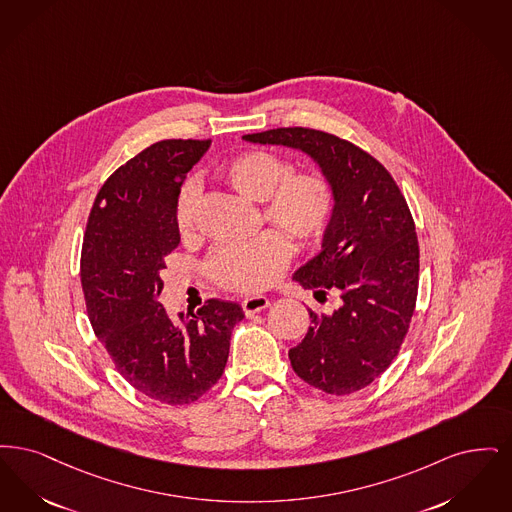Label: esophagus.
<instances>
[{"instance_id":"obj_1","label":"esophagus","mask_w":512,"mask_h":512,"mask_svg":"<svg viewBox=\"0 0 512 512\" xmlns=\"http://www.w3.org/2000/svg\"><path fill=\"white\" fill-rule=\"evenodd\" d=\"M269 308V298L266 296H250L243 300V310L246 315H254V313L262 312Z\"/></svg>"}]
</instances>
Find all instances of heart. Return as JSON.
Here are the masks:
<instances>
[{
  "label": "heart",
  "mask_w": 512,
  "mask_h": 512,
  "mask_svg": "<svg viewBox=\"0 0 512 512\" xmlns=\"http://www.w3.org/2000/svg\"><path fill=\"white\" fill-rule=\"evenodd\" d=\"M218 178L243 199L262 202V218L296 243L317 241L333 218L334 187L329 178L321 172H294L283 156L246 151L223 162ZM197 206V185L187 181L174 204V222L181 235L195 231ZM281 233L267 231L248 243L216 246L208 258L212 279L237 292L271 287L289 264V245Z\"/></svg>",
  "instance_id": "obj_1"
}]
</instances>
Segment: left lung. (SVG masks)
Returning a JSON list of instances; mask_svg holds the SVG:
<instances>
[{
  "instance_id": "8db88e82",
  "label": "left lung",
  "mask_w": 512,
  "mask_h": 512,
  "mask_svg": "<svg viewBox=\"0 0 512 512\" xmlns=\"http://www.w3.org/2000/svg\"><path fill=\"white\" fill-rule=\"evenodd\" d=\"M313 158L334 187V212L321 252L292 279L340 296L333 313L310 312L312 327L289 352L294 373L325 394L369 386L398 356L415 312L419 241L409 206L390 172L354 143L310 128L243 135Z\"/></svg>"
}]
</instances>
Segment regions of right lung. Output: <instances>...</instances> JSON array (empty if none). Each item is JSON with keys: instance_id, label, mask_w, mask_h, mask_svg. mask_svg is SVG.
<instances>
[{"instance_id": "obj_1", "label": "right lung", "mask_w": 512, "mask_h": 512, "mask_svg": "<svg viewBox=\"0 0 512 512\" xmlns=\"http://www.w3.org/2000/svg\"><path fill=\"white\" fill-rule=\"evenodd\" d=\"M210 141L164 139L120 166L89 212L80 277L93 333L137 392L168 405L199 400L222 377L235 302L208 300L172 319L158 302L164 258L179 245L174 204Z\"/></svg>"}]
</instances>
